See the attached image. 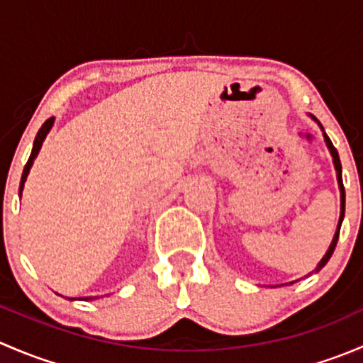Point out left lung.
<instances>
[{
    "mask_svg": "<svg viewBox=\"0 0 363 363\" xmlns=\"http://www.w3.org/2000/svg\"><path fill=\"white\" fill-rule=\"evenodd\" d=\"M323 135H325V140H327V145H328V149H330L332 156H334V164H335V170H337V181H339V186H340V219H339L337 232H335V235H334V240H332V244H330V247H328L327 255L323 256V259H321V262H320V265L316 267V270H320L321 267H325V265H327V262H328V259H330L332 252H334L335 246H337V240H339V232H340V225H342V219H344V199H346V196H344V184H342V167H340V160H339V155H337V149L334 147V144H332V142H330V138L327 137V133H323Z\"/></svg>",
    "mask_w": 363,
    "mask_h": 363,
    "instance_id": "1",
    "label": "left lung"
}]
</instances>
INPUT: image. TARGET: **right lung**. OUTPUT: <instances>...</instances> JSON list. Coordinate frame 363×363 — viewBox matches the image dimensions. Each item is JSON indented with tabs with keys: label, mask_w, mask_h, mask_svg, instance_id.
<instances>
[{
	"label": "right lung",
	"mask_w": 363,
	"mask_h": 363,
	"mask_svg": "<svg viewBox=\"0 0 363 363\" xmlns=\"http://www.w3.org/2000/svg\"><path fill=\"white\" fill-rule=\"evenodd\" d=\"M52 123H54V117H49V119H47L45 123L42 124V128H40V130H38V133H36V137H35V144H33L31 156H29L28 163H26L24 172H23V179H21V188H19V193H23V188H24L26 177H28L29 168H31V164H33V160H35V158H36V155H38V151H40V147H42L43 140H45L47 133H49V130H50V128H52ZM93 298H98V296H86V298H84V300H93Z\"/></svg>",
	"instance_id": "add662e5"
}]
</instances>
